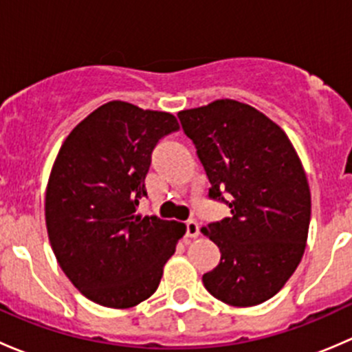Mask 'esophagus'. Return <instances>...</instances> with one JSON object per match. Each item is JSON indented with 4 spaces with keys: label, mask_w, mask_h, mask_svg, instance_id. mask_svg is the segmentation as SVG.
Returning <instances> with one entry per match:
<instances>
[{
    "label": "esophagus",
    "mask_w": 352,
    "mask_h": 352,
    "mask_svg": "<svg viewBox=\"0 0 352 352\" xmlns=\"http://www.w3.org/2000/svg\"><path fill=\"white\" fill-rule=\"evenodd\" d=\"M186 228H187V236H190V239H197L199 225H197L196 219H189V221L186 223Z\"/></svg>",
    "instance_id": "34e87169"
}]
</instances>
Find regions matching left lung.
<instances>
[{
    "label": "left lung",
    "mask_w": 352,
    "mask_h": 352,
    "mask_svg": "<svg viewBox=\"0 0 352 352\" xmlns=\"http://www.w3.org/2000/svg\"><path fill=\"white\" fill-rule=\"evenodd\" d=\"M179 119L211 182L209 197L232 194V218L201 230L221 252L204 287L232 307L264 303L307 247L311 196L300 156L274 120L243 102L214 100L180 110Z\"/></svg>",
    "instance_id": "8db88e82"
}]
</instances>
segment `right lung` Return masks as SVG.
Masks as SVG:
<instances>
[{"instance_id": "obj_1", "label": "right lung", "mask_w": 352, "mask_h": 352, "mask_svg": "<svg viewBox=\"0 0 352 352\" xmlns=\"http://www.w3.org/2000/svg\"><path fill=\"white\" fill-rule=\"evenodd\" d=\"M173 113L122 100L100 105L65 140L45 189L59 267L83 296L131 308L155 293L186 225L136 212L151 151L179 129Z\"/></svg>"}]
</instances>
